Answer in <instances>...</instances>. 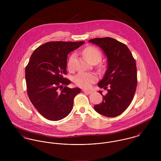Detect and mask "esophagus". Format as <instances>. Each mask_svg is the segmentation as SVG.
Wrapping results in <instances>:
<instances>
[{
    "instance_id": "1",
    "label": "esophagus",
    "mask_w": 161,
    "mask_h": 161,
    "mask_svg": "<svg viewBox=\"0 0 161 161\" xmlns=\"http://www.w3.org/2000/svg\"><path fill=\"white\" fill-rule=\"evenodd\" d=\"M82 91L84 92V93H88V94H90L92 93L91 91H87V90H86V89H83Z\"/></svg>"
}]
</instances>
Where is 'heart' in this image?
Segmentation results:
<instances>
[{"label": "heart", "mask_w": 161, "mask_h": 161, "mask_svg": "<svg viewBox=\"0 0 161 161\" xmlns=\"http://www.w3.org/2000/svg\"><path fill=\"white\" fill-rule=\"evenodd\" d=\"M82 54L85 58L91 63H98L102 59L101 52L95 47L89 46L86 47ZM75 58V54L74 53L71 54L68 63V67L70 70L72 69L73 63ZM96 76L92 73L79 72L74 78V81L75 84L82 88H88L91 86L93 82L96 80Z\"/></svg>", "instance_id": "obj_1"}]
</instances>
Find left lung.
<instances>
[{"label":"left lung","mask_w":161,"mask_h":161,"mask_svg":"<svg viewBox=\"0 0 161 161\" xmlns=\"http://www.w3.org/2000/svg\"><path fill=\"white\" fill-rule=\"evenodd\" d=\"M99 46L107 58V69L98 83L100 88L107 89L103 100L94 106L95 110L107 117L121 114L131 103L137 86L136 61L127 46L116 40L106 37L90 40Z\"/></svg>","instance_id":"1"}]
</instances>
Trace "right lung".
<instances>
[{
    "label": "right lung",
    "mask_w": 161,
    "mask_h": 161,
    "mask_svg": "<svg viewBox=\"0 0 161 161\" xmlns=\"http://www.w3.org/2000/svg\"><path fill=\"white\" fill-rule=\"evenodd\" d=\"M84 42H47L37 47L25 69L28 97L38 112L46 119L58 121L70 113L79 88L66 86L67 58Z\"/></svg>",
    "instance_id": "1"
}]
</instances>
